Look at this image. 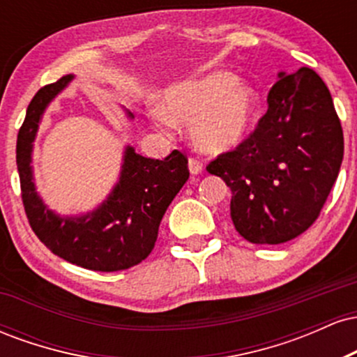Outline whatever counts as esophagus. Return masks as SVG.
<instances>
[{"label":"esophagus","mask_w":357,"mask_h":357,"mask_svg":"<svg viewBox=\"0 0 357 357\" xmlns=\"http://www.w3.org/2000/svg\"><path fill=\"white\" fill-rule=\"evenodd\" d=\"M188 169H190V173L192 176H198V174L203 173V165L198 161V159L191 158L190 161H188Z\"/></svg>","instance_id":"obj_1"}]
</instances>
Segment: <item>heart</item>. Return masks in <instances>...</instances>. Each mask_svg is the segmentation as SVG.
Here are the masks:
<instances>
[{
	"mask_svg": "<svg viewBox=\"0 0 357 357\" xmlns=\"http://www.w3.org/2000/svg\"><path fill=\"white\" fill-rule=\"evenodd\" d=\"M260 107V93L252 84L220 70L166 89L153 121L159 129H169L171 122L191 124V141L199 151L225 154L252 134Z\"/></svg>",
	"mask_w": 357,
	"mask_h": 357,
	"instance_id": "1",
	"label": "heart"
}]
</instances>
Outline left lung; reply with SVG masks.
I'll list each match as a JSON object with an SVG mask.
<instances>
[{
	"instance_id": "obj_1",
	"label": "left lung",
	"mask_w": 357,
	"mask_h": 357,
	"mask_svg": "<svg viewBox=\"0 0 357 357\" xmlns=\"http://www.w3.org/2000/svg\"><path fill=\"white\" fill-rule=\"evenodd\" d=\"M268 110L235 151L208 165L231 190V220L245 240L278 245L317 220L344 155L333 97L312 68L278 73Z\"/></svg>"
}]
</instances>
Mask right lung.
Listing matches in <instances>:
<instances>
[{"label": "right lung", "instance_id": "obj_1", "mask_svg": "<svg viewBox=\"0 0 357 357\" xmlns=\"http://www.w3.org/2000/svg\"><path fill=\"white\" fill-rule=\"evenodd\" d=\"M73 79L70 73L40 89L26 109L16 141L24 211L35 235L63 260L96 272L130 268L153 252L159 223L190 178L188 159L179 151L151 159L126 146L117 183L99 206L65 216L50 210L36 191L31 154L45 110ZM126 116L134 119L129 110Z\"/></svg>", "mask_w": 357, "mask_h": 357}]
</instances>
